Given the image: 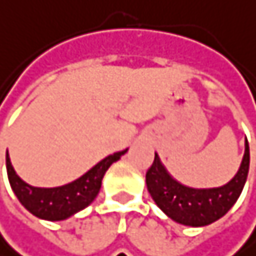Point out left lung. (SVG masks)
<instances>
[{"label":"left lung","instance_id":"1","mask_svg":"<svg viewBox=\"0 0 256 256\" xmlns=\"http://www.w3.org/2000/svg\"><path fill=\"white\" fill-rule=\"evenodd\" d=\"M249 144L240 170L230 182L220 188L196 190L174 180L154 153V160L146 173V184L156 205L170 218L186 226H206L223 217L240 197L249 173Z\"/></svg>","mask_w":256,"mask_h":256}]
</instances>
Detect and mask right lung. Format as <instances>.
I'll list each match as a JSON object with an SVG mask.
<instances>
[{
  "mask_svg": "<svg viewBox=\"0 0 256 256\" xmlns=\"http://www.w3.org/2000/svg\"><path fill=\"white\" fill-rule=\"evenodd\" d=\"M127 152H116L109 154L103 160H100L96 167L90 168L77 180L66 184L64 186L56 188H38L26 184L20 176H18L12 167V162L8 153L6 156L7 166V176L13 192L16 194L18 200L28 210L33 216L44 218V220H65L72 214L82 211L97 197L102 188V179L106 170L112 166L115 160L121 158Z\"/></svg>",
  "mask_w": 256,
  "mask_h": 256,
  "instance_id": "right-lung-1",
  "label": "right lung"
}]
</instances>
